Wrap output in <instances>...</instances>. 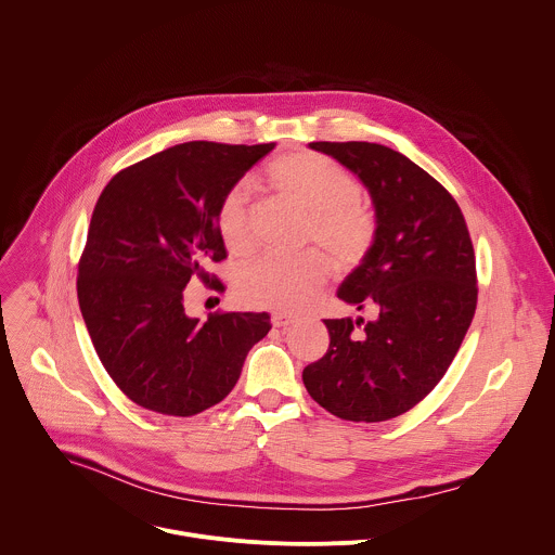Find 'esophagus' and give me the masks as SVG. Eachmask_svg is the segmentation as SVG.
<instances>
[{
	"instance_id": "obj_1",
	"label": "esophagus",
	"mask_w": 555,
	"mask_h": 555,
	"mask_svg": "<svg viewBox=\"0 0 555 555\" xmlns=\"http://www.w3.org/2000/svg\"><path fill=\"white\" fill-rule=\"evenodd\" d=\"M272 325L279 330H287L289 325H294V315L285 313V311H274L272 313Z\"/></svg>"
}]
</instances>
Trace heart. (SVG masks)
<instances>
[{
    "label": "heart",
    "mask_w": 555,
    "mask_h": 555,
    "mask_svg": "<svg viewBox=\"0 0 555 555\" xmlns=\"http://www.w3.org/2000/svg\"><path fill=\"white\" fill-rule=\"evenodd\" d=\"M266 180L279 195L307 210L302 244L327 254L336 270H351L366 259L377 236V219L360 199V182L345 167L327 155L300 151L274 160ZM215 221L228 253L253 250L248 184L240 182L221 195ZM322 256L307 250L296 257H263L242 270L236 294L253 307L300 311L330 281L332 268Z\"/></svg>",
    "instance_id": "b5f03b06"
}]
</instances>
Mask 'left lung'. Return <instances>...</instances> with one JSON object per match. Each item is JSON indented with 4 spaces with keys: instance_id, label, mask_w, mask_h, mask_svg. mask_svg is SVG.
<instances>
[{
    "instance_id": "left-lung-1",
    "label": "left lung",
    "mask_w": 555,
    "mask_h": 555,
    "mask_svg": "<svg viewBox=\"0 0 555 555\" xmlns=\"http://www.w3.org/2000/svg\"><path fill=\"white\" fill-rule=\"evenodd\" d=\"M369 189L377 236L338 298L375 319H327L330 349L305 366L307 392L347 422L411 411L452 364L477 309V261L454 197L400 151L309 142Z\"/></svg>"
}]
</instances>
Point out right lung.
Here are the masks:
<instances>
[{
  "mask_svg": "<svg viewBox=\"0 0 555 555\" xmlns=\"http://www.w3.org/2000/svg\"><path fill=\"white\" fill-rule=\"evenodd\" d=\"M268 144H176L116 173L103 189L78 261L76 294L94 349L138 406L191 417L234 388L270 315L215 311L189 319L191 279L223 289L208 270L225 259L215 210Z\"/></svg>",
  "mask_w": 555,
  "mask_h": 555,
  "instance_id": "obj_1",
  "label": "right lung"
}]
</instances>
